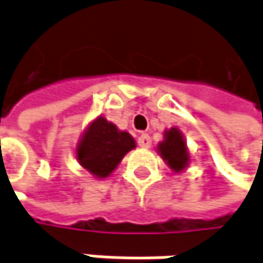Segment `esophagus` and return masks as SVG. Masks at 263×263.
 I'll return each mask as SVG.
<instances>
[{
	"label": "esophagus",
	"instance_id": "1",
	"mask_svg": "<svg viewBox=\"0 0 263 263\" xmlns=\"http://www.w3.org/2000/svg\"><path fill=\"white\" fill-rule=\"evenodd\" d=\"M138 146L144 147V148H148V147L152 146V140H150V137H148L147 134L140 135V138H138Z\"/></svg>",
	"mask_w": 263,
	"mask_h": 263
}]
</instances>
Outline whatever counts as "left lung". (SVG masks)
I'll list each match as a JSON object with an SVG mask.
<instances>
[{
	"instance_id": "obj_1",
	"label": "left lung",
	"mask_w": 263,
	"mask_h": 263,
	"mask_svg": "<svg viewBox=\"0 0 263 263\" xmlns=\"http://www.w3.org/2000/svg\"><path fill=\"white\" fill-rule=\"evenodd\" d=\"M158 153L174 173H183L191 162L189 147L184 135L178 128H170L163 132V140L158 144Z\"/></svg>"
}]
</instances>
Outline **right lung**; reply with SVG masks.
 Listing matches in <instances>:
<instances>
[{
  "label": "right lung",
  "mask_w": 263,
  "mask_h": 263,
  "mask_svg": "<svg viewBox=\"0 0 263 263\" xmlns=\"http://www.w3.org/2000/svg\"><path fill=\"white\" fill-rule=\"evenodd\" d=\"M137 147L129 132L120 131L104 116L95 117L85 128L77 146L76 159L98 180L107 178L122 162L125 155Z\"/></svg>",
  "instance_id": "add662e5"
}]
</instances>
